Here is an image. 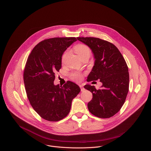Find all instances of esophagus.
Here are the masks:
<instances>
[{
    "label": "esophagus",
    "instance_id": "34e87169",
    "mask_svg": "<svg viewBox=\"0 0 151 151\" xmlns=\"http://www.w3.org/2000/svg\"><path fill=\"white\" fill-rule=\"evenodd\" d=\"M79 87L81 88V91H83L85 90V88H83V85H79Z\"/></svg>",
    "mask_w": 151,
    "mask_h": 151
}]
</instances>
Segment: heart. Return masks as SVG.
I'll return each mask as SVG.
<instances>
[{
	"label": "heart",
	"instance_id": "obj_1",
	"mask_svg": "<svg viewBox=\"0 0 151 151\" xmlns=\"http://www.w3.org/2000/svg\"><path fill=\"white\" fill-rule=\"evenodd\" d=\"M75 51L76 52V53L79 55L80 58H82L84 56L88 55H90V53H91L90 49L87 45H86L85 44H78L75 47ZM67 55H68V52H66L64 53V54L63 55V56H62L63 60H64V59L66 57ZM70 78L74 81L79 82L82 79L83 75H82V74H81L79 72H73V73H71Z\"/></svg>",
	"mask_w": 151,
	"mask_h": 151
}]
</instances>
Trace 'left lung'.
<instances>
[{
  "mask_svg": "<svg viewBox=\"0 0 151 151\" xmlns=\"http://www.w3.org/2000/svg\"><path fill=\"white\" fill-rule=\"evenodd\" d=\"M77 39L91 49L95 59L87 81L99 79L103 83L99 89L90 85L84 86L92 93V99L88 104V110L98 117L110 118L120 111L129 91V74L126 62L119 49L109 41L94 37Z\"/></svg>",
  "mask_w": 151,
  "mask_h": 151,
  "instance_id": "1",
  "label": "left lung"
}]
</instances>
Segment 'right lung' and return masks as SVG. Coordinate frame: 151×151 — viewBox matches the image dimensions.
<instances>
[{"mask_svg": "<svg viewBox=\"0 0 151 151\" xmlns=\"http://www.w3.org/2000/svg\"><path fill=\"white\" fill-rule=\"evenodd\" d=\"M75 37L44 40L32 49L28 58L24 82L29 101L37 114L50 122H58L69 113L72 101L81 91L76 83L68 81L55 85V73L62 67V56Z\"/></svg>", "mask_w": 151, "mask_h": 151, "instance_id": "add662e5", "label": "right lung"}]
</instances>
